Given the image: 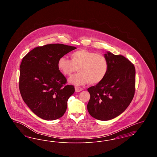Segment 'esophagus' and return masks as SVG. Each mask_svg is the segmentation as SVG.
Segmentation results:
<instances>
[{
	"mask_svg": "<svg viewBox=\"0 0 157 157\" xmlns=\"http://www.w3.org/2000/svg\"><path fill=\"white\" fill-rule=\"evenodd\" d=\"M75 92H81L82 90V88H79V87H78V86H76L75 88Z\"/></svg>",
	"mask_w": 157,
	"mask_h": 157,
	"instance_id": "obj_1",
	"label": "esophagus"
}]
</instances>
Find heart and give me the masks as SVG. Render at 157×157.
Returning a JSON list of instances; mask_svg holds the SVG:
<instances>
[{"label":"heart","instance_id":"obj_1","mask_svg":"<svg viewBox=\"0 0 157 157\" xmlns=\"http://www.w3.org/2000/svg\"><path fill=\"white\" fill-rule=\"evenodd\" d=\"M71 60L60 58L58 67L65 75H71L77 71L79 73L71 76L68 82L81 86L87 83L96 85L104 80L108 71V62L104 55L85 49L71 54Z\"/></svg>","mask_w":157,"mask_h":157}]
</instances>
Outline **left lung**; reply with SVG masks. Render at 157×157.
Returning a JSON list of instances; mask_svg holds the SVG:
<instances>
[{"mask_svg":"<svg viewBox=\"0 0 157 157\" xmlns=\"http://www.w3.org/2000/svg\"><path fill=\"white\" fill-rule=\"evenodd\" d=\"M108 71L102 81L88 89L87 105L90 115L97 120L108 121L119 116L131 102L135 93L134 65L122 55L106 52Z\"/></svg>","mask_w":157,"mask_h":157,"instance_id":"left-lung-1","label":"left lung"}]
</instances>
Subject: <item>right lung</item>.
<instances>
[{
	"instance_id": "right-lung-1",
	"label": "right lung",
	"mask_w": 157,
	"mask_h": 157,
	"mask_svg": "<svg viewBox=\"0 0 157 157\" xmlns=\"http://www.w3.org/2000/svg\"><path fill=\"white\" fill-rule=\"evenodd\" d=\"M76 49L63 44L36 47L23 58L20 66L19 90L25 103L38 117L47 121L62 117L67 101L75 92L58 67V61Z\"/></svg>"
}]
</instances>
